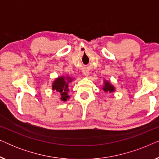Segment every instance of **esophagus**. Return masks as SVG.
I'll return each mask as SVG.
<instances>
[{"mask_svg":"<svg viewBox=\"0 0 159 159\" xmlns=\"http://www.w3.org/2000/svg\"><path fill=\"white\" fill-rule=\"evenodd\" d=\"M83 73H84V75H85V76H88V75H89L88 71H83Z\"/></svg>","mask_w":159,"mask_h":159,"instance_id":"esophagus-1","label":"esophagus"}]
</instances>
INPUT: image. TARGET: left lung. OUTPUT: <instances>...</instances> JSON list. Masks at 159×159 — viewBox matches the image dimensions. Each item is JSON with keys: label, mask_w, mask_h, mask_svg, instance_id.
Returning <instances> with one entry per match:
<instances>
[{"label": "left lung", "mask_w": 159, "mask_h": 159, "mask_svg": "<svg viewBox=\"0 0 159 159\" xmlns=\"http://www.w3.org/2000/svg\"><path fill=\"white\" fill-rule=\"evenodd\" d=\"M103 89L105 92H108V91H109V92H113V91H114V86H112L109 82H107L106 81H105V85L103 86Z\"/></svg>", "instance_id": "left-lung-1"}]
</instances>
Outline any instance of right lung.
<instances>
[{
  "instance_id": "1",
  "label": "right lung",
  "mask_w": 159,
  "mask_h": 159,
  "mask_svg": "<svg viewBox=\"0 0 159 159\" xmlns=\"http://www.w3.org/2000/svg\"><path fill=\"white\" fill-rule=\"evenodd\" d=\"M66 80L67 81L65 80L64 77H58V79L55 80V82L53 84V90H56L57 92L61 93V99L63 101H66L67 98H69L68 93H67L69 91L68 83L71 81V80L69 77H66Z\"/></svg>"
}]
</instances>
